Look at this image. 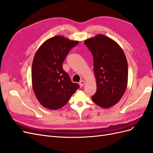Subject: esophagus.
I'll use <instances>...</instances> for the list:
<instances>
[{
	"label": "esophagus",
	"mask_w": 153,
	"mask_h": 153,
	"mask_svg": "<svg viewBox=\"0 0 153 153\" xmlns=\"http://www.w3.org/2000/svg\"><path fill=\"white\" fill-rule=\"evenodd\" d=\"M85 82L84 80L80 81V87H82L83 86H84V84H85Z\"/></svg>",
	"instance_id": "1"
}]
</instances>
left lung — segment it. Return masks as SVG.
<instances>
[{
	"label": "left lung",
	"mask_w": 153,
	"mask_h": 153,
	"mask_svg": "<svg viewBox=\"0 0 153 153\" xmlns=\"http://www.w3.org/2000/svg\"><path fill=\"white\" fill-rule=\"evenodd\" d=\"M84 43L93 55L97 90L92 100L108 108L117 103L128 85V62L123 49L114 40L103 34L87 39Z\"/></svg>",
	"instance_id": "8db88e82"
}]
</instances>
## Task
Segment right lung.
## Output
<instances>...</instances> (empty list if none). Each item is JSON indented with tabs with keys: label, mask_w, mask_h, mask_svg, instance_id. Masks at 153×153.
<instances>
[{
	"label": "right lung",
	"mask_w": 153,
	"mask_h": 153,
	"mask_svg": "<svg viewBox=\"0 0 153 153\" xmlns=\"http://www.w3.org/2000/svg\"><path fill=\"white\" fill-rule=\"evenodd\" d=\"M78 43V41L55 36L36 51L32 66V85L36 98L44 107L62 108L79 88L62 68L69 50Z\"/></svg>",
	"instance_id": "add662e5"
}]
</instances>
